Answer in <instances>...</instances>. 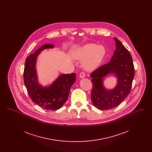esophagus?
Instances as JSON below:
<instances>
[{
	"mask_svg": "<svg viewBox=\"0 0 152 152\" xmlns=\"http://www.w3.org/2000/svg\"><path fill=\"white\" fill-rule=\"evenodd\" d=\"M80 77L81 78H84L86 77V73L84 72H81L80 73Z\"/></svg>",
	"mask_w": 152,
	"mask_h": 152,
	"instance_id": "esophagus-1",
	"label": "esophagus"
}]
</instances>
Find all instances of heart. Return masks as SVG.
Segmentation results:
<instances>
[{
	"mask_svg": "<svg viewBox=\"0 0 152 152\" xmlns=\"http://www.w3.org/2000/svg\"><path fill=\"white\" fill-rule=\"evenodd\" d=\"M106 50L104 46L96 44H88L80 48L76 52L77 58L86 59L83 66L87 70H92L97 67L106 55Z\"/></svg>",
	"mask_w": 152,
	"mask_h": 152,
	"instance_id": "heart-1",
	"label": "heart"
}]
</instances>
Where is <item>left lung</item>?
<instances>
[{
	"mask_svg": "<svg viewBox=\"0 0 152 152\" xmlns=\"http://www.w3.org/2000/svg\"><path fill=\"white\" fill-rule=\"evenodd\" d=\"M115 40L116 50L111 61L91 74L93 84L91 100L94 106L101 110L118 106L130 93L134 76V67L130 52L119 40L116 37ZM111 72L118 77V84L114 90L107 91L102 86V78Z\"/></svg>",
	"mask_w": 152,
	"mask_h": 152,
	"instance_id": "obj_1",
	"label": "left lung"
}]
</instances>
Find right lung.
I'll return each instance as SVG.
<instances>
[{
	"label": "right lung",
	"instance_id": "obj_1",
	"mask_svg": "<svg viewBox=\"0 0 152 152\" xmlns=\"http://www.w3.org/2000/svg\"><path fill=\"white\" fill-rule=\"evenodd\" d=\"M52 44H45L26 59L23 79L32 101L47 110L60 108L67 100L70 89L76 80V73L61 75L50 87L43 88L37 83L35 64L40 52L53 48Z\"/></svg>",
	"mask_w": 152,
	"mask_h": 152
}]
</instances>
